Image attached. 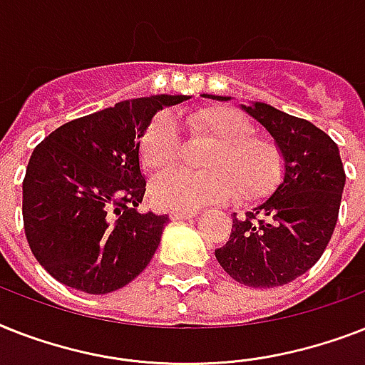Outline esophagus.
<instances>
[{
    "mask_svg": "<svg viewBox=\"0 0 365 365\" xmlns=\"http://www.w3.org/2000/svg\"><path fill=\"white\" fill-rule=\"evenodd\" d=\"M195 215H197L195 212H170V219H174V221H185V219H191Z\"/></svg>",
    "mask_w": 365,
    "mask_h": 365,
    "instance_id": "34e87169",
    "label": "esophagus"
}]
</instances>
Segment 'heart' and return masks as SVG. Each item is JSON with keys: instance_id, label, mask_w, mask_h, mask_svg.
<instances>
[{"instance_id": "heart-1", "label": "heart", "mask_w": 365, "mask_h": 365, "mask_svg": "<svg viewBox=\"0 0 365 365\" xmlns=\"http://www.w3.org/2000/svg\"><path fill=\"white\" fill-rule=\"evenodd\" d=\"M187 125L195 136L213 142L200 161L206 173H170L157 178L150 189L155 206L192 212L230 197L253 202L279 185L285 173L281 148L272 138L257 135L242 112L229 106H204L187 115ZM180 150L182 140L173 115H155L142 135V165L155 174L167 173L176 165Z\"/></svg>"}]
</instances>
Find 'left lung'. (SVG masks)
<instances>
[{
	"instance_id": "8db88e82",
	"label": "left lung",
	"mask_w": 365,
	"mask_h": 365,
	"mask_svg": "<svg viewBox=\"0 0 365 365\" xmlns=\"http://www.w3.org/2000/svg\"><path fill=\"white\" fill-rule=\"evenodd\" d=\"M240 106L274 136L285 173L264 202L242 217L234 213L229 242L215 250V259L242 285L272 289L306 274L324 253L336 229L345 170L336 142L311 121L259 101Z\"/></svg>"
}]
</instances>
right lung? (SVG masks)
Masks as SVG:
<instances>
[{
  "mask_svg": "<svg viewBox=\"0 0 365 365\" xmlns=\"http://www.w3.org/2000/svg\"><path fill=\"white\" fill-rule=\"evenodd\" d=\"M187 96L121 101L67 121L29 157L22 215L31 253L54 279L88 294L131 283L159 247L168 215L140 213L142 135Z\"/></svg>",
  "mask_w": 365,
  "mask_h": 365,
  "instance_id": "add662e5",
  "label": "right lung"
}]
</instances>
